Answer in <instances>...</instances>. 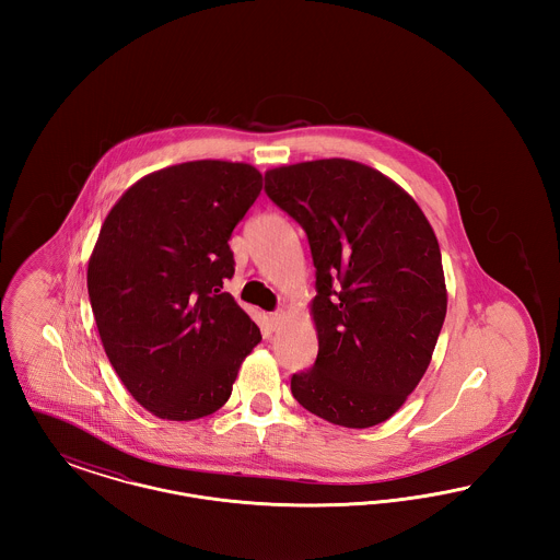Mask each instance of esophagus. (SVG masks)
<instances>
[{
	"mask_svg": "<svg viewBox=\"0 0 560 560\" xmlns=\"http://www.w3.org/2000/svg\"><path fill=\"white\" fill-rule=\"evenodd\" d=\"M270 329H275V331H277V329H281V327H283V320H285V315H283V313H281V311H277V313H272V315H270Z\"/></svg>",
	"mask_w": 560,
	"mask_h": 560,
	"instance_id": "1",
	"label": "esophagus"
}]
</instances>
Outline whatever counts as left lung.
Listing matches in <instances>:
<instances>
[{
  "label": "left lung",
  "instance_id": "obj_1",
  "mask_svg": "<svg viewBox=\"0 0 560 560\" xmlns=\"http://www.w3.org/2000/svg\"><path fill=\"white\" fill-rule=\"evenodd\" d=\"M268 199L304 229L319 352L292 375L304 409L347 428L388 420L430 365L447 290L439 241L390 178L350 160L268 170Z\"/></svg>",
  "mask_w": 560,
  "mask_h": 560
}]
</instances>
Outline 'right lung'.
Listing matches in <instances>:
<instances>
[{
    "mask_svg": "<svg viewBox=\"0 0 560 560\" xmlns=\"http://www.w3.org/2000/svg\"><path fill=\"white\" fill-rule=\"evenodd\" d=\"M262 190L247 163L153 172L113 206L88 262V293L113 370L161 420L218 411L262 336L222 290L231 233Z\"/></svg>",
    "mask_w": 560,
    "mask_h": 560,
    "instance_id": "right-lung-1",
    "label": "right lung"
}]
</instances>
